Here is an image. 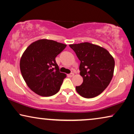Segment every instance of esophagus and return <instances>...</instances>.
I'll use <instances>...</instances> for the list:
<instances>
[{
	"label": "esophagus",
	"instance_id": "esophagus-1",
	"mask_svg": "<svg viewBox=\"0 0 134 134\" xmlns=\"http://www.w3.org/2000/svg\"><path fill=\"white\" fill-rule=\"evenodd\" d=\"M68 75H69V77H73L74 75V73H71V74H69Z\"/></svg>",
	"mask_w": 134,
	"mask_h": 134
}]
</instances>
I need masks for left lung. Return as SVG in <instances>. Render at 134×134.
Here are the masks:
<instances>
[{"label": "left lung", "instance_id": "left-lung-1", "mask_svg": "<svg viewBox=\"0 0 134 134\" xmlns=\"http://www.w3.org/2000/svg\"><path fill=\"white\" fill-rule=\"evenodd\" d=\"M80 61L82 84L75 87L81 97L87 98L98 96L107 88L114 74L115 61L107 50L88 42L69 44Z\"/></svg>", "mask_w": 134, "mask_h": 134}]
</instances>
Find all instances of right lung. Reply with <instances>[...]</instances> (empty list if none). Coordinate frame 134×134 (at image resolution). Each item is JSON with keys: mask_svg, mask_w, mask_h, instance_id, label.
<instances>
[{"mask_svg": "<svg viewBox=\"0 0 134 134\" xmlns=\"http://www.w3.org/2000/svg\"><path fill=\"white\" fill-rule=\"evenodd\" d=\"M66 44L52 40L41 39L26 48L20 61L22 77L36 94L49 97L59 92L66 75L60 72L55 57Z\"/></svg>", "mask_w": 134, "mask_h": 134, "instance_id": "right-lung-1", "label": "right lung"}]
</instances>
